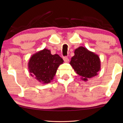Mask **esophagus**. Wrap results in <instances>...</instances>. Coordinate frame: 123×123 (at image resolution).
Here are the masks:
<instances>
[{"instance_id":"1","label":"esophagus","mask_w":123,"mask_h":123,"mask_svg":"<svg viewBox=\"0 0 123 123\" xmlns=\"http://www.w3.org/2000/svg\"><path fill=\"white\" fill-rule=\"evenodd\" d=\"M63 61H64L65 62H69V58H68L67 57H63Z\"/></svg>"}]
</instances>
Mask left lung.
<instances>
[{"mask_svg": "<svg viewBox=\"0 0 123 123\" xmlns=\"http://www.w3.org/2000/svg\"><path fill=\"white\" fill-rule=\"evenodd\" d=\"M70 64L77 74L84 81L95 77L101 68V61L98 55L85 47L80 46L74 50Z\"/></svg>", "mask_w": 123, "mask_h": 123, "instance_id": "8db88e82", "label": "left lung"}]
</instances>
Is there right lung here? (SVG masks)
Listing matches in <instances>:
<instances>
[{
    "label": "right lung",
    "instance_id": "add662e5",
    "mask_svg": "<svg viewBox=\"0 0 123 123\" xmlns=\"http://www.w3.org/2000/svg\"><path fill=\"white\" fill-rule=\"evenodd\" d=\"M63 61L58 54L52 55L51 51L44 49L34 54L30 58L28 68L30 74L40 83H49L55 76L58 66Z\"/></svg>",
    "mask_w": 123,
    "mask_h": 123
}]
</instances>
